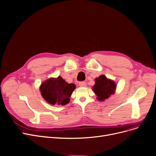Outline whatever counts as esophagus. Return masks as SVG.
<instances>
[{"label": "esophagus", "mask_w": 156, "mask_h": 156, "mask_svg": "<svg viewBox=\"0 0 156 156\" xmlns=\"http://www.w3.org/2000/svg\"><path fill=\"white\" fill-rule=\"evenodd\" d=\"M79 85L80 87H85L86 86V82H79Z\"/></svg>", "instance_id": "obj_1"}]
</instances>
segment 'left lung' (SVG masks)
Here are the masks:
<instances>
[{
    "label": "left lung",
    "instance_id": "8db88e82",
    "mask_svg": "<svg viewBox=\"0 0 156 156\" xmlns=\"http://www.w3.org/2000/svg\"><path fill=\"white\" fill-rule=\"evenodd\" d=\"M95 82L96 84L93 87V90L98 96V100L104 101L115 93L116 84L113 81L108 79L105 76H99L95 80Z\"/></svg>",
    "mask_w": 156,
    "mask_h": 156
}]
</instances>
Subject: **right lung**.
Returning <instances> with one entry per match:
<instances>
[{
	"label": "right lung",
	"mask_w": 156,
	"mask_h": 156,
	"mask_svg": "<svg viewBox=\"0 0 156 156\" xmlns=\"http://www.w3.org/2000/svg\"><path fill=\"white\" fill-rule=\"evenodd\" d=\"M76 86L67 83L62 77L50 78L40 87V91L43 98L51 105H65L68 103Z\"/></svg>",
	"instance_id": "add662e5"
}]
</instances>
